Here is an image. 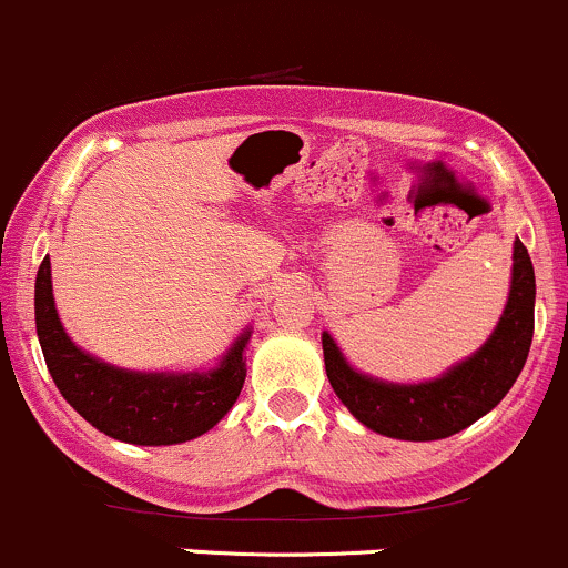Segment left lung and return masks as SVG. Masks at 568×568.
Listing matches in <instances>:
<instances>
[{"instance_id": "obj_1", "label": "left lung", "mask_w": 568, "mask_h": 568, "mask_svg": "<svg viewBox=\"0 0 568 568\" xmlns=\"http://www.w3.org/2000/svg\"><path fill=\"white\" fill-rule=\"evenodd\" d=\"M536 276L523 241H514L511 290L493 336L481 349L429 383H385L347 364L331 333H323L325 372L333 390L372 432L396 440H443L476 424L508 394L534 342Z\"/></svg>"}]
</instances>
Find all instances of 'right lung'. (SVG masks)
Listing matches in <instances>:
<instances>
[{
  "label": "right lung",
  "mask_w": 568,
  "mask_h": 568,
  "mask_svg": "<svg viewBox=\"0 0 568 568\" xmlns=\"http://www.w3.org/2000/svg\"><path fill=\"white\" fill-rule=\"evenodd\" d=\"M34 325L45 366L68 405L98 432L133 446H174L204 435L232 410L245 383L243 349L251 327L207 372H131L92 358L60 323L49 256L34 282Z\"/></svg>",
  "instance_id": "obj_1"
}]
</instances>
